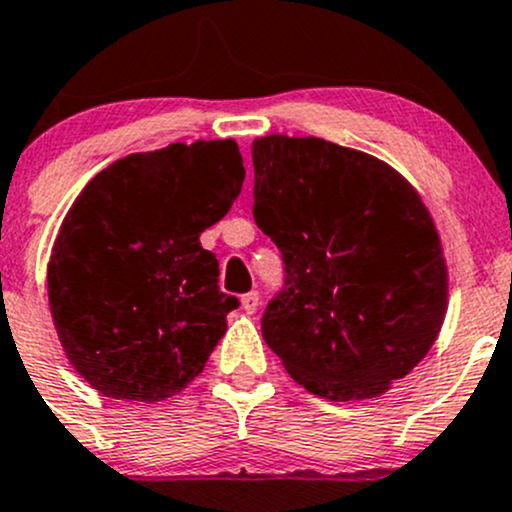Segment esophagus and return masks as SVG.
Here are the masks:
<instances>
[{
    "mask_svg": "<svg viewBox=\"0 0 512 512\" xmlns=\"http://www.w3.org/2000/svg\"><path fill=\"white\" fill-rule=\"evenodd\" d=\"M240 303H243L245 313H255L257 306H260V294H257V291H250V294H245L243 299H240Z\"/></svg>",
    "mask_w": 512,
    "mask_h": 512,
    "instance_id": "34e87169",
    "label": "esophagus"
}]
</instances>
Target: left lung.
Masks as SVG:
<instances>
[{
    "mask_svg": "<svg viewBox=\"0 0 512 512\" xmlns=\"http://www.w3.org/2000/svg\"><path fill=\"white\" fill-rule=\"evenodd\" d=\"M252 165V216L286 272L262 338L316 396H381L428 355L445 320L430 211L386 162L323 138H257Z\"/></svg>",
    "mask_w": 512,
    "mask_h": 512,
    "instance_id": "1",
    "label": "left lung"
}]
</instances>
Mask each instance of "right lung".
<instances>
[{
  "label": "right lung",
  "instance_id": "1",
  "mask_svg": "<svg viewBox=\"0 0 512 512\" xmlns=\"http://www.w3.org/2000/svg\"><path fill=\"white\" fill-rule=\"evenodd\" d=\"M243 179L235 140H196L116 160L82 189L55 238L48 303L92 389L155 403L204 372L238 299L218 289L199 235Z\"/></svg>",
  "mask_w": 512,
  "mask_h": 512
}]
</instances>
